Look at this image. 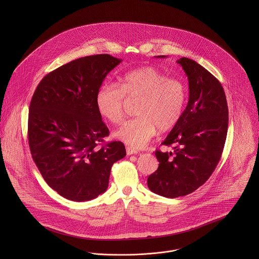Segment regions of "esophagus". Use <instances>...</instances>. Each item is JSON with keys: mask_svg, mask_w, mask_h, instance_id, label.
<instances>
[{"mask_svg": "<svg viewBox=\"0 0 259 259\" xmlns=\"http://www.w3.org/2000/svg\"><path fill=\"white\" fill-rule=\"evenodd\" d=\"M126 153H127V155H132V154H137V153H138V150H137V149H135V148H130V147H127V148H126Z\"/></svg>", "mask_w": 259, "mask_h": 259, "instance_id": "1", "label": "esophagus"}]
</instances>
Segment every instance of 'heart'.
<instances>
[{
	"label": "heart",
	"mask_w": 259,
	"mask_h": 259,
	"mask_svg": "<svg viewBox=\"0 0 259 259\" xmlns=\"http://www.w3.org/2000/svg\"><path fill=\"white\" fill-rule=\"evenodd\" d=\"M187 98L185 84L169 78L152 67H143L121 76L118 85L104 83L96 96L99 112L111 123H119L124 115L125 99H139L136 113L125 121L115 137L134 148H143L155 136L157 130L167 132L180 121Z\"/></svg>",
	"instance_id": "1"
}]
</instances>
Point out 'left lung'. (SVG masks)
Returning <instances> with one entry per match:
<instances>
[{
  "label": "left lung",
  "mask_w": 259,
  "mask_h": 259,
  "mask_svg": "<svg viewBox=\"0 0 259 259\" xmlns=\"http://www.w3.org/2000/svg\"><path fill=\"white\" fill-rule=\"evenodd\" d=\"M177 62L187 75L188 103L162 143L174 145V151L154 152L159 164L148 179L152 192L169 198L189 194L209 179L221 159L228 126L226 98L219 79L188 58Z\"/></svg>",
  "instance_id": "obj_1"
}]
</instances>
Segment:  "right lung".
<instances>
[{
	"label": "right lung",
	"mask_w": 259,
	"mask_h": 259,
	"mask_svg": "<svg viewBox=\"0 0 259 259\" xmlns=\"http://www.w3.org/2000/svg\"><path fill=\"white\" fill-rule=\"evenodd\" d=\"M120 62L108 54L79 58L47 74L33 95L31 153L46 183L67 199L87 201L104 193L112 164L125 156L121 142L98 147L110 132L96 96Z\"/></svg>",
	"instance_id": "right-lung-1"
}]
</instances>
